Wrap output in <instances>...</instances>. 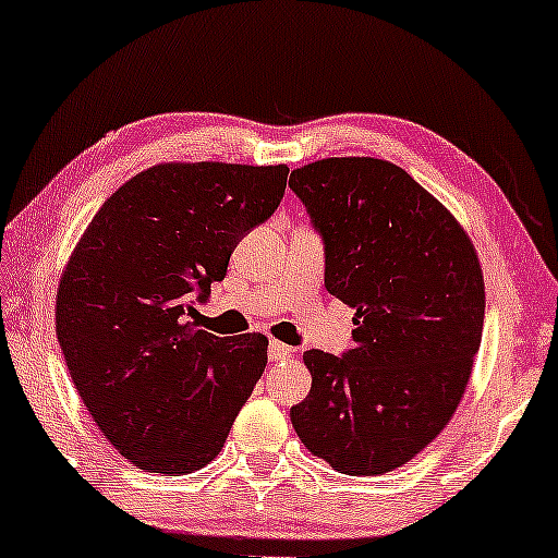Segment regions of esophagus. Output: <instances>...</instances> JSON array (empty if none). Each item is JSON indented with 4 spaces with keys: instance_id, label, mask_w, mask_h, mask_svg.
Wrapping results in <instances>:
<instances>
[{
    "instance_id": "esophagus-1",
    "label": "esophagus",
    "mask_w": 558,
    "mask_h": 558,
    "mask_svg": "<svg viewBox=\"0 0 558 558\" xmlns=\"http://www.w3.org/2000/svg\"><path fill=\"white\" fill-rule=\"evenodd\" d=\"M292 353H294V350L284 345V342H279V340L269 342V361H274V363L287 361V357H292Z\"/></svg>"
}]
</instances>
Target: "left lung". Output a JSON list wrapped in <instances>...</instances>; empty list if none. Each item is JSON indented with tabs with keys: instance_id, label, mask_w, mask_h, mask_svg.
<instances>
[{
	"instance_id": "8db88e82",
	"label": "left lung",
	"mask_w": 558,
	"mask_h": 558,
	"mask_svg": "<svg viewBox=\"0 0 558 558\" xmlns=\"http://www.w3.org/2000/svg\"><path fill=\"white\" fill-rule=\"evenodd\" d=\"M325 239V287L355 310L353 350H307L302 445L342 475H384L439 437L483 340L485 281L470 235L407 170L376 157L296 167Z\"/></svg>"
}]
</instances>
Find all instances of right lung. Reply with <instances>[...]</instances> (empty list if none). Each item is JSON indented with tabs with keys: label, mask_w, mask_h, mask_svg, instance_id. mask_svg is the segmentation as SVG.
Masks as SVG:
<instances>
[{
	"label": "right lung",
	"mask_w": 558,
	"mask_h": 558,
	"mask_svg": "<svg viewBox=\"0 0 558 558\" xmlns=\"http://www.w3.org/2000/svg\"><path fill=\"white\" fill-rule=\"evenodd\" d=\"M287 174V165H155L98 208L68 256L60 350L88 414L134 468L187 475L216 460L262 378L269 340L201 330L193 300L277 210Z\"/></svg>",
	"instance_id": "1"
}]
</instances>
